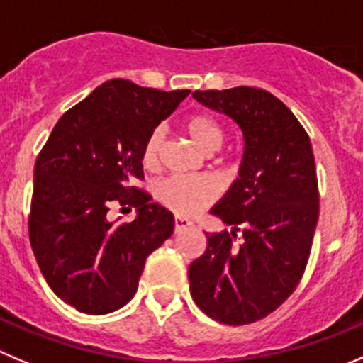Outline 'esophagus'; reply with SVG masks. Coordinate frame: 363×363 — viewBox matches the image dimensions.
<instances>
[{"label": "esophagus", "mask_w": 363, "mask_h": 363, "mask_svg": "<svg viewBox=\"0 0 363 363\" xmlns=\"http://www.w3.org/2000/svg\"><path fill=\"white\" fill-rule=\"evenodd\" d=\"M172 224H174V231H176V233H178V231H182V230H187V228L192 226L191 220L184 219V217H174Z\"/></svg>", "instance_id": "1"}]
</instances>
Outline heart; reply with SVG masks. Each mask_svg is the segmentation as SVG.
Segmentation results:
<instances>
[{"label": "heart", "mask_w": 363, "mask_h": 363, "mask_svg": "<svg viewBox=\"0 0 363 363\" xmlns=\"http://www.w3.org/2000/svg\"><path fill=\"white\" fill-rule=\"evenodd\" d=\"M185 130L194 140L196 146L205 153H213L220 147L224 140V132L220 124L208 113H194L185 121ZM164 144L162 130H155L147 135L143 146L140 160L144 169L155 171L160 164V151ZM157 198L165 208L178 216H194L213 203L217 198V189L212 182L201 178H184L171 176L160 182L157 187Z\"/></svg>", "instance_id": "b5f03b06"}]
</instances>
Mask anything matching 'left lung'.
<instances>
[{
    "label": "left lung",
    "instance_id": "left-lung-1",
    "mask_svg": "<svg viewBox=\"0 0 363 363\" xmlns=\"http://www.w3.org/2000/svg\"><path fill=\"white\" fill-rule=\"evenodd\" d=\"M192 96L239 124L244 158L240 178L212 210L233 231L206 233L205 253L189 267L191 294L217 323H257L296 291L308 264L319 217L312 144L289 106L264 89Z\"/></svg>",
    "mask_w": 363,
    "mask_h": 363
}]
</instances>
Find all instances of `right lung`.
Here are the masks:
<instances>
[{
    "instance_id": "1",
    "label": "right lung",
    "mask_w": 363,
    "mask_h": 363,
    "mask_svg": "<svg viewBox=\"0 0 363 363\" xmlns=\"http://www.w3.org/2000/svg\"><path fill=\"white\" fill-rule=\"evenodd\" d=\"M191 91L164 92L116 78L55 124L33 171L28 233L51 291L78 312L126 305L146 258L172 233V213L135 187L143 146ZM137 208L132 223L108 220L112 206Z\"/></svg>"
}]
</instances>
